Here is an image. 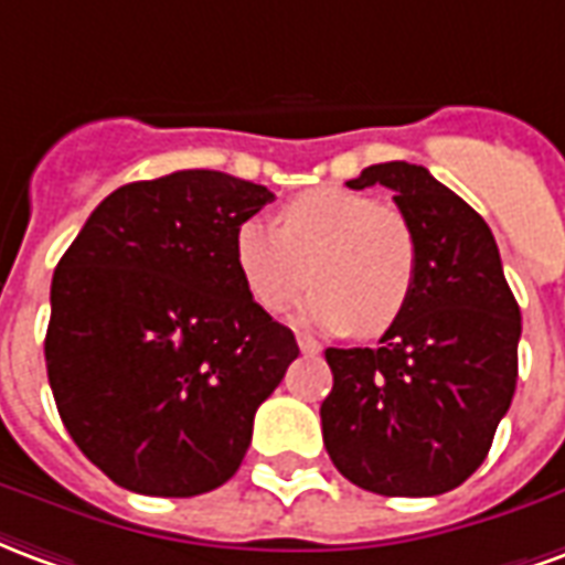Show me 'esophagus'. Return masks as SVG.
I'll use <instances>...</instances> for the list:
<instances>
[{
    "label": "esophagus",
    "mask_w": 565,
    "mask_h": 565,
    "mask_svg": "<svg viewBox=\"0 0 565 565\" xmlns=\"http://www.w3.org/2000/svg\"><path fill=\"white\" fill-rule=\"evenodd\" d=\"M298 345L303 355H319V352H322V343H319V340H312L310 333H298Z\"/></svg>",
    "instance_id": "obj_1"
}]
</instances>
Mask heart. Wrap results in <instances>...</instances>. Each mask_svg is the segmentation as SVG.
I'll return each instance as SVG.
<instances>
[{
	"instance_id": "1",
	"label": "heart",
	"mask_w": 565,
	"mask_h": 565,
	"mask_svg": "<svg viewBox=\"0 0 565 565\" xmlns=\"http://www.w3.org/2000/svg\"><path fill=\"white\" fill-rule=\"evenodd\" d=\"M232 255L249 298L274 316L298 300L312 274L303 319L328 331H388L418 279L409 220L343 186L300 192L279 210V225L246 216L234 228Z\"/></svg>"
}]
</instances>
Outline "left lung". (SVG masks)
I'll return each instance as SVG.
<instances>
[{
	"label": "left lung",
	"mask_w": 565,
	"mask_h": 565,
	"mask_svg": "<svg viewBox=\"0 0 565 565\" xmlns=\"http://www.w3.org/2000/svg\"><path fill=\"white\" fill-rule=\"evenodd\" d=\"M388 186L418 241L409 307L376 349H328L322 436L333 467L382 497H436L481 467L518 382L521 310L488 222L409 162L370 164L349 189Z\"/></svg>",
	"instance_id": "obj_1"
}]
</instances>
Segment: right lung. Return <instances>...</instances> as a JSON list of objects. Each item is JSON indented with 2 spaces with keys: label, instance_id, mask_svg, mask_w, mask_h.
<instances>
[{
  "label": "right lung",
  "instance_id": "1",
  "mask_svg": "<svg viewBox=\"0 0 565 565\" xmlns=\"http://www.w3.org/2000/svg\"><path fill=\"white\" fill-rule=\"evenodd\" d=\"M274 192L174 171L110 192L51 286L47 379L65 430L119 488L198 497L241 467L255 409L300 355L234 267Z\"/></svg>",
  "mask_w": 565,
  "mask_h": 565
}]
</instances>
